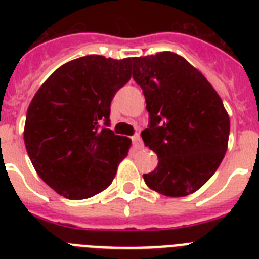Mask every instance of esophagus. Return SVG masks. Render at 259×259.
Wrapping results in <instances>:
<instances>
[{
	"label": "esophagus",
	"mask_w": 259,
	"mask_h": 259,
	"mask_svg": "<svg viewBox=\"0 0 259 259\" xmlns=\"http://www.w3.org/2000/svg\"><path fill=\"white\" fill-rule=\"evenodd\" d=\"M132 141H134V145L136 146V148H139V149H140V148H143V140H141V137H140V135L137 134V135H135L134 137H132Z\"/></svg>",
	"instance_id": "obj_1"
}]
</instances>
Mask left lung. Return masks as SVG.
Masks as SVG:
<instances>
[{
  "label": "left lung",
  "instance_id": "left-lung-1",
  "mask_svg": "<svg viewBox=\"0 0 259 259\" xmlns=\"http://www.w3.org/2000/svg\"><path fill=\"white\" fill-rule=\"evenodd\" d=\"M132 63L150 119L141 137L158 157L157 168L144 174V180L167 197L194 193L227 152L230 116L223 101L206 77L176 53L135 57Z\"/></svg>",
  "mask_w": 259,
  "mask_h": 259
}]
</instances>
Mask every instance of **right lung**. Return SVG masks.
Instances as JSON below:
<instances>
[{"instance_id": "add662e5", "label": "right lung", "mask_w": 259, "mask_h": 259, "mask_svg": "<svg viewBox=\"0 0 259 259\" xmlns=\"http://www.w3.org/2000/svg\"><path fill=\"white\" fill-rule=\"evenodd\" d=\"M131 66V58L80 57L57 68L32 98L23 134L27 153L41 179L68 200L105 191L127 157L131 139L106 127Z\"/></svg>"}]
</instances>
